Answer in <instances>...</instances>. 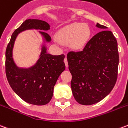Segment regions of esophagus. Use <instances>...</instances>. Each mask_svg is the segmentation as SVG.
Listing matches in <instances>:
<instances>
[{
    "mask_svg": "<svg viewBox=\"0 0 128 128\" xmlns=\"http://www.w3.org/2000/svg\"><path fill=\"white\" fill-rule=\"evenodd\" d=\"M64 61V63H65V65H66V67L68 66V62H67L66 57H65Z\"/></svg>",
    "mask_w": 128,
    "mask_h": 128,
    "instance_id": "1",
    "label": "esophagus"
}]
</instances>
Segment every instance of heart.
<instances>
[{"label":"heart","instance_id":"obj_1","mask_svg":"<svg viewBox=\"0 0 128 128\" xmlns=\"http://www.w3.org/2000/svg\"><path fill=\"white\" fill-rule=\"evenodd\" d=\"M90 36L88 26L81 24H72L61 30L57 35V40L62 44H70L74 49L83 48Z\"/></svg>","mask_w":128,"mask_h":128}]
</instances>
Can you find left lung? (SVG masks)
<instances>
[{
    "instance_id": "obj_1",
    "label": "left lung",
    "mask_w": 128,
    "mask_h": 128,
    "mask_svg": "<svg viewBox=\"0 0 128 128\" xmlns=\"http://www.w3.org/2000/svg\"><path fill=\"white\" fill-rule=\"evenodd\" d=\"M100 28L82 51L67 54L68 69L74 98L84 105L95 104L110 94L116 84L119 57L117 41L107 27Z\"/></svg>"
}]
</instances>
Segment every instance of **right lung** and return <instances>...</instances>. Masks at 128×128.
<instances>
[{"label":"right lung","instance_id":"right-lung-1","mask_svg":"<svg viewBox=\"0 0 128 128\" xmlns=\"http://www.w3.org/2000/svg\"><path fill=\"white\" fill-rule=\"evenodd\" d=\"M36 29L39 31L46 42L51 37L45 31L50 26L44 20L27 19L15 30L11 36L5 52V73L8 82L16 94L24 101L35 105H44L50 101L53 89L58 78L64 70V55H52L47 53L43 46L40 58L33 66L22 68L15 64L12 58L14 42L19 34L24 30Z\"/></svg>","mask_w":128,"mask_h":128}]
</instances>
